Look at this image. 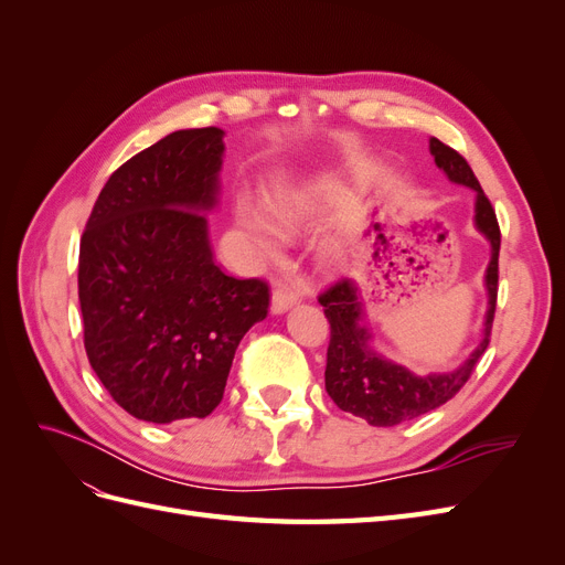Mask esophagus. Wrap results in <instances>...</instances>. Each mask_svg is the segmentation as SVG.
I'll return each instance as SVG.
<instances>
[{
	"instance_id": "obj_1",
	"label": "esophagus",
	"mask_w": 565,
	"mask_h": 565,
	"mask_svg": "<svg viewBox=\"0 0 565 565\" xmlns=\"http://www.w3.org/2000/svg\"><path fill=\"white\" fill-rule=\"evenodd\" d=\"M299 301V292L295 287H287L280 285L273 289V297H270V311L273 313H285L287 309H292V306Z\"/></svg>"
}]
</instances>
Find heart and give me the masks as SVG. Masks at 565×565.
I'll return each instance as SVG.
<instances>
[{"label":"heart","instance_id":"obj_1","mask_svg":"<svg viewBox=\"0 0 565 565\" xmlns=\"http://www.w3.org/2000/svg\"><path fill=\"white\" fill-rule=\"evenodd\" d=\"M309 207V193L303 188L282 183L273 188L268 210L259 202L243 200L237 204V224L245 231L252 249L259 256H273L280 247V228L299 221Z\"/></svg>","mask_w":565,"mask_h":565}]
</instances>
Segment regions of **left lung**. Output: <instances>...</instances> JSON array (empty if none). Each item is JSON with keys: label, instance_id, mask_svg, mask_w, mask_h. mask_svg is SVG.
<instances>
[{"label": "left lung", "instance_id": "1", "mask_svg": "<svg viewBox=\"0 0 565 565\" xmlns=\"http://www.w3.org/2000/svg\"><path fill=\"white\" fill-rule=\"evenodd\" d=\"M429 150L438 169L450 181L469 185L476 193L473 221L492 247L490 264L486 270L488 287V313L483 322V339L465 363L450 372L415 374L407 367L386 361L384 355L372 351L370 332L363 324L361 295L353 280L341 278L318 297L324 306V318L330 320V347L328 367H324V388L339 409L363 417L372 426H396L401 422L422 417L431 409L448 403L465 386L476 370L481 355L490 344V330L498 306V278H500V224L492 204L483 193L481 183L473 177L469 162L457 150L438 139L429 141Z\"/></svg>", "mask_w": 565, "mask_h": 565}]
</instances>
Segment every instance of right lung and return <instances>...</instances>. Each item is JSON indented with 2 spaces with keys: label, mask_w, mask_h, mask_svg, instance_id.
I'll use <instances>...</instances> for the list:
<instances>
[{
  "label": "right lung",
  "mask_w": 565,
  "mask_h": 565,
  "mask_svg": "<svg viewBox=\"0 0 565 565\" xmlns=\"http://www.w3.org/2000/svg\"><path fill=\"white\" fill-rule=\"evenodd\" d=\"M224 131L181 129L110 174L79 241L84 349L113 401L136 419L207 417L233 355L268 313L264 280L214 264L207 216Z\"/></svg>",
  "instance_id": "add662e5"
}]
</instances>
